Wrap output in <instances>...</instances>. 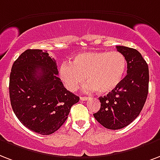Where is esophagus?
Returning <instances> with one entry per match:
<instances>
[{"label":"esophagus","instance_id":"1","mask_svg":"<svg viewBox=\"0 0 160 160\" xmlns=\"http://www.w3.org/2000/svg\"><path fill=\"white\" fill-rule=\"evenodd\" d=\"M87 100H88V97H87V96H80V101L85 102V101H87Z\"/></svg>","mask_w":160,"mask_h":160}]
</instances>
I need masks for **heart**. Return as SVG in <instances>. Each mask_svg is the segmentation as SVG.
I'll list each match as a JSON object with an SVG mask.
<instances>
[{
  "instance_id": "1",
  "label": "heart",
  "mask_w": 160,
  "mask_h": 160,
  "mask_svg": "<svg viewBox=\"0 0 160 160\" xmlns=\"http://www.w3.org/2000/svg\"><path fill=\"white\" fill-rule=\"evenodd\" d=\"M70 63H63L58 75L69 91H76L85 80V88L107 94L122 80L127 69V59L120 52H85L79 53Z\"/></svg>"
}]
</instances>
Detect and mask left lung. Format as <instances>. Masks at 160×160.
<instances>
[{
	"instance_id": "8db88e82",
	"label": "left lung",
	"mask_w": 160,
	"mask_h": 160,
	"mask_svg": "<svg viewBox=\"0 0 160 160\" xmlns=\"http://www.w3.org/2000/svg\"><path fill=\"white\" fill-rule=\"evenodd\" d=\"M125 56L128 75L107 96L99 97L101 108L94 118L106 128H123L140 114L148 92V66L141 53L134 48L117 46Z\"/></svg>"
}]
</instances>
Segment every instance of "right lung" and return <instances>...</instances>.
Segmentation results:
<instances>
[{"label": "right lung", "mask_w": 160, "mask_h": 160, "mask_svg": "<svg viewBox=\"0 0 160 160\" xmlns=\"http://www.w3.org/2000/svg\"><path fill=\"white\" fill-rule=\"evenodd\" d=\"M58 74L56 61L41 49L23 52L10 74L13 112L24 126L42 135L57 131L80 100L64 88Z\"/></svg>", "instance_id": "add662e5"}]
</instances>
